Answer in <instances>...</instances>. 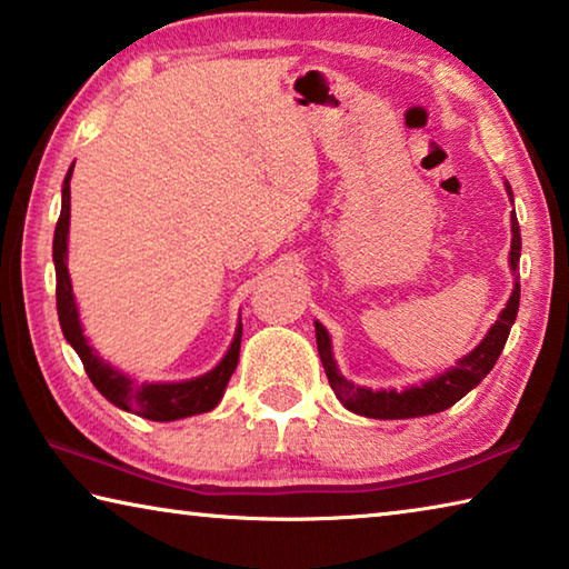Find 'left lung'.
Here are the masks:
<instances>
[{
    "label": "left lung",
    "instance_id": "obj_1",
    "mask_svg": "<svg viewBox=\"0 0 569 569\" xmlns=\"http://www.w3.org/2000/svg\"><path fill=\"white\" fill-rule=\"evenodd\" d=\"M507 192L512 198V188L507 182ZM519 250H522V238H519V223L512 210V250H509V268L515 276V288L509 296L507 306L499 313V319L492 323V329L487 331L485 339L479 341L475 351H469L465 359H459L457 366H451L449 371L439 373V377L419 383V387H409L403 391L397 389H381L371 391L363 387H356L339 371V366L333 361L331 353V336L323 326L316 321V343H319V356L323 363L326 377H329L331 389L346 409L369 419H413V417H429V413L445 411L449 407L469 393L477 383L495 369V363L502 353L509 329L517 319L519 308Z\"/></svg>",
    "mask_w": 569,
    "mask_h": 569
}]
</instances>
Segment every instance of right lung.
<instances>
[{
  "mask_svg": "<svg viewBox=\"0 0 569 569\" xmlns=\"http://www.w3.org/2000/svg\"><path fill=\"white\" fill-rule=\"evenodd\" d=\"M74 168V162H72ZM72 168L67 170L64 186H62V210L60 220L54 228V243H52V258H54V273H57V316H60V326L67 343L72 346L77 356L82 359L84 371H88L90 381L94 383L104 399L114 403L118 409L138 413L142 419L150 421H176L186 417H196V413H206L218 407L223 399V391L228 387L230 377H233L240 353V336H243V323H238L233 343L216 369L198 379L188 381H132L124 377L122 371L112 369L104 363L98 351L92 349L82 333L80 311H77L70 271H67V236H70V178Z\"/></svg>",
  "mask_w": 569,
  "mask_h": 569,
  "instance_id": "right-lung-1",
  "label": "right lung"
}]
</instances>
